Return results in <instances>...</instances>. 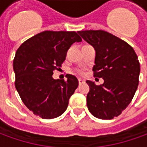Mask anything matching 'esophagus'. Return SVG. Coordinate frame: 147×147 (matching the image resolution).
Segmentation results:
<instances>
[{
  "label": "esophagus",
  "mask_w": 147,
  "mask_h": 147,
  "mask_svg": "<svg viewBox=\"0 0 147 147\" xmlns=\"http://www.w3.org/2000/svg\"><path fill=\"white\" fill-rule=\"evenodd\" d=\"M78 81H79V83H80V84H82V83H84V80H81V79H79V80H78Z\"/></svg>",
  "instance_id": "esophagus-1"
}]
</instances>
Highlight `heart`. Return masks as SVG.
I'll return each mask as SVG.
<instances>
[{
    "mask_svg": "<svg viewBox=\"0 0 147 147\" xmlns=\"http://www.w3.org/2000/svg\"><path fill=\"white\" fill-rule=\"evenodd\" d=\"M77 71V73H79V74H83V71L82 70H80V69H78V70H76Z\"/></svg>",
    "mask_w": 147,
    "mask_h": 147,
    "instance_id": "heart-1",
    "label": "heart"
}]
</instances>
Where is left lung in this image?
Segmentation results:
<instances>
[{
	"instance_id": "8db88e82",
	"label": "left lung",
	"mask_w": 147,
	"mask_h": 147,
	"mask_svg": "<svg viewBox=\"0 0 147 147\" xmlns=\"http://www.w3.org/2000/svg\"><path fill=\"white\" fill-rule=\"evenodd\" d=\"M78 33L95 49L94 76L104 80L98 86L86 81L90 86L87 108L94 117L111 120L121 114L136 94L140 73L138 57L129 44L105 30Z\"/></svg>"
}]
</instances>
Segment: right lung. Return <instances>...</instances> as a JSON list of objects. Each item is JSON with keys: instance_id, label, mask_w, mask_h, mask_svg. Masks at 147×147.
<instances>
[{"instance_id": "obj_1", "label": "right lung", "mask_w": 147, "mask_h": 147, "mask_svg": "<svg viewBox=\"0 0 147 147\" xmlns=\"http://www.w3.org/2000/svg\"><path fill=\"white\" fill-rule=\"evenodd\" d=\"M76 42H82V38L75 31L45 30L25 41L16 53V88L24 105L42 119H53L64 113L78 87L79 81L72 75H67L66 81L52 77Z\"/></svg>"}]
</instances>
